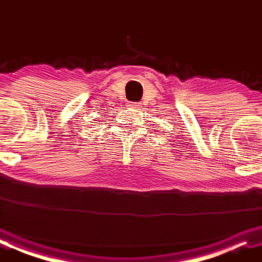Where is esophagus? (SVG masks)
I'll return each mask as SVG.
<instances>
[{
	"label": "esophagus",
	"mask_w": 262,
	"mask_h": 262,
	"mask_svg": "<svg viewBox=\"0 0 262 262\" xmlns=\"http://www.w3.org/2000/svg\"><path fill=\"white\" fill-rule=\"evenodd\" d=\"M130 106L134 107V108H140V107H139V106H140V105H139V102H132Z\"/></svg>",
	"instance_id": "obj_1"
}]
</instances>
